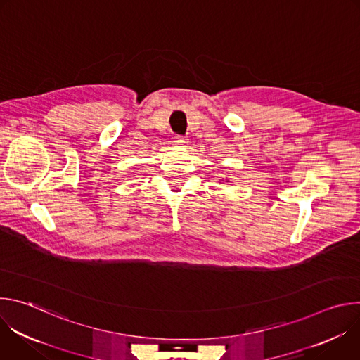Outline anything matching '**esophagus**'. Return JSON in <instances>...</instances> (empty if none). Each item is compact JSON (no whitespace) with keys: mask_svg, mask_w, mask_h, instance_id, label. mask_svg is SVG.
I'll return each mask as SVG.
<instances>
[{"mask_svg":"<svg viewBox=\"0 0 360 360\" xmlns=\"http://www.w3.org/2000/svg\"><path fill=\"white\" fill-rule=\"evenodd\" d=\"M174 142H175L176 145H184V143H186L188 141H186V138H185L184 135H175V136H174Z\"/></svg>","mask_w":360,"mask_h":360,"instance_id":"34e87169","label":"esophagus"}]
</instances>
